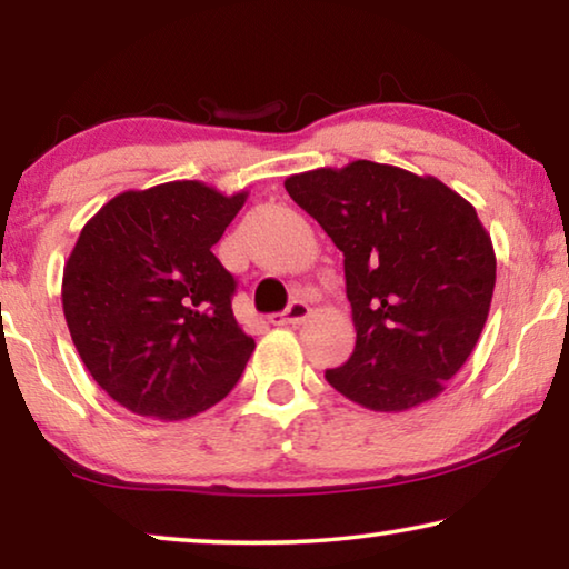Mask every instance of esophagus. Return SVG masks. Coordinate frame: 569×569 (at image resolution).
<instances>
[{
	"mask_svg": "<svg viewBox=\"0 0 569 569\" xmlns=\"http://www.w3.org/2000/svg\"><path fill=\"white\" fill-rule=\"evenodd\" d=\"M308 316H311V306H308L306 301H298V298H296V301L288 303L286 311L271 316V323L273 326H291V323L306 321Z\"/></svg>",
	"mask_w": 569,
	"mask_h": 569,
	"instance_id": "34e87169",
	"label": "esophagus"
}]
</instances>
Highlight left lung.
Here are the masks:
<instances>
[{
    "label": "left lung",
    "mask_w": 569,
    "mask_h": 569,
    "mask_svg": "<svg viewBox=\"0 0 569 569\" xmlns=\"http://www.w3.org/2000/svg\"><path fill=\"white\" fill-rule=\"evenodd\" d=\"M343 253L356 346L326 381L371 411L439 397L485 329L497 261L465 198L429 176L353 160L286 178Z\"/></svg>",
    "instance_id": "8db88e82"
}]
</instances>
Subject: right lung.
<instances>
[{
  "instance_id": "right-lung-1",
  "label": "right lung",
  "mask_w": 569,
  "mask_h": 569,
  "mask_svg": "<svg viewBox=\"0 0 569 569\" xmlns=\"http://www.w3.org/2000/svg\"><path fill=\"white\" fill-rule=\"evenodd\" d=\"M248 192L198 180L128 190L88 220L64 263L67 329L92 379L132 413L180 421L226 399L256 341L213 246Z\"/></svg>"
}]
</instances>
